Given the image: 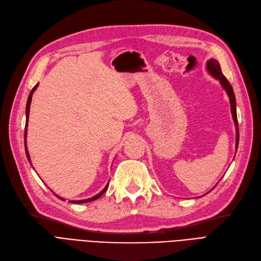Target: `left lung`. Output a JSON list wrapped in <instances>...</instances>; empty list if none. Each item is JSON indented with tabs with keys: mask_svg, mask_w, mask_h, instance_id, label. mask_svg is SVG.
I'll list each match as a JSON object with an SVG mask.
<instances>
[{
	"mask_svg": "<svg viewBox=\"0 0 261 261\" xmlns=\"http://www.w3.org/2000/svg\"><path fill=\"white\" fill-rule=\"evenodd\" d=\"M206 69L210 72L211 75H213L215 79H217L219 81V83L221 84V86L223 87L224 91L227 92L228 96H229V100H230V105H231V113H232V118L233 121H234V125H236V130H237V140H236V149L238 150V146H239V123H238V116H237V102H236V96H234V92H233V88L230 85L229 81L226 79L221 72V68L219 62L216 59H210L206 64Z\"/></svg>",
	"mask_w": 261,
	"mask_h": 261,
	"instance_id": "obj_1",
	"label": "left lung"
}]
</instances>
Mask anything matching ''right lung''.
I'll use <instances>...</instances> for the list:
<instances>
[{
  "mask_svg": "<svg viewBox=\"0 0 261 261\" xmlns=\"http://www.w3.org/2000/svg\"><path fill=\"white\" fill-rule=\"evenodd\" d=\"M38 85H39V83L35 85L33 88H32V91L30 92V94H29V97H28V101H27V107H25V127H24V149H25V155H27V159H28V161L30 162V164H31V160H30V155H29V151H28V149H27V126H28V120H29V112H30V103H31V100H32V95H33V93H34V91L35 89H37V87H38ZM32 165V164H31ZM108 187H109V182L107 184V186L105 187V189L101 191V192H99L98 193L97 195H95V196H93V197H91V199H86V200H79V201H69V202H71V203H76V204H82V203H87V202H92V201H95V200H97V199H99V197L107 191V189H108ZM58 199H60L61 201H65V199L64 197H61V196H58L57 194H55Z\"/></svg>",
  "mask_w": 261,
  "mask_h": 261,
  "instance_id": "1",
  "label": "right lung"
}]
</instances>
